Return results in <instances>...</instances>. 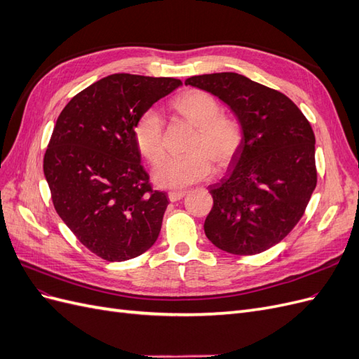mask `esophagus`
<instances>
[{
    "mask_svg": "<svg viewBox=\"0 0 359 359\" xmlns=\"http://www.w3.org/2000/svg\"><path fill=\"white\" fill-rule=\"evenodd\" d=\"M186 194H187V191L178 190V191H169L168 196H169L170 202H177V201H180V199H182L184 196H186Z\"/></svg>",
    "mask_w": 359,
    "mask_h": 359,
    "instance_id": "34e87169",
    "label": "esophagus"
}]
</instances>
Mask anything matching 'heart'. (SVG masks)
Returning <instances> with one entry per match:
<instances>
[{"label":"heart","mask_w":359,"mask_h":359,"mask_svg":"<svg viewBox=\"0 0 359 359\" xmlns=\"http://www.w3.org/2000/svg\"><path fill=\"white\" fill-rule=\"evenodd\" d=\"M187 123L198 128L186 157H168L153 170V180L161 189H184L208 178L212 163L217 169L231 165L243 145V128L232 116L220 115V104L203 91H187L172 103ZM137 149L149 163H157L166 153L165 126L157 109H148L135 124Z\"/></svg>","instance_id":"b5f03b06"}]
</instances>
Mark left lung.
I'll return each instance as SVG.
<instances>
[{"mask_svg": "<svg viewBox=\"0 0 359 359\" xmlns=\"http://www.w3.org/2000/svg\"><path fill=\"white\" fill-rule=\"evenodd\" d=\"M222 100L243 128V145L220 182L203 229L232 255H257L278 244L299 222L318 175L314 133L285 94L238 73L191 76L184 82Z\"/></svg>", "mask_w": 359, "mask_h": 359, "instance_id": "obj_1", "label": "left lung"}]
</instances>
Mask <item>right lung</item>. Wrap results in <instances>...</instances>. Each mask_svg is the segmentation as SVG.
Instances as JSON below:
<instances>
[{
    "label": "right lung",
    "mask_w": 359,
    "mask_h": 359,
    "mask_svg": "<svg viewBox=\"0 0 359 359\" xmlns=\"http://www.w3.org/2000/svg\"><path fill=\"white\" fill-rule=\"evenodd\" d=\"M180 79L115 73L64 107L43 172L61 220L93 253L123 262L157 241L169 205L153 191L135 140L139 116L181 86Z\"/></svg>",
    "instance_id": "obj_1"
}]
</instances>
